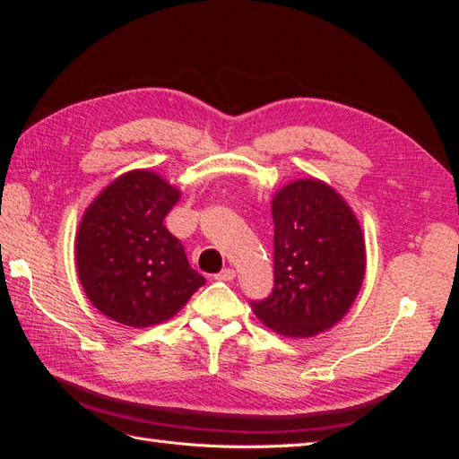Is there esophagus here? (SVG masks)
Instances as JSON below:
<instances>
[{
  "instance_id": "esophagus-1",
  "label": "esophagus",
  "mask_w": 459,
  "mask_h": 459,
  "mask_svg": "<svg viewBox=\"0 0 459 459\" xmlns=\"http://www.w3.org/2000/svg\"><path fill=\"white\" fill-rule=\"evenodd\" d=\"M216 280H218V281H233V280H235V270H231V268L221 270V272L216 275Z\"/></svg>"
}]
</instances>
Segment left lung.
<instances>
[{"mask_svg": "<svg viewBox=\"0 0 459 459\" xmlns=\"http://www.w3.org/2000/svg\"><path fill=\"white\" fill-rule=\"evenodd\" d=\"M273 290L251 300L264 325L285 337H312L349 312L366 273V243L351 206L316 178L275 193Z\"/></svg>", "mask_w": 459, "mask_h": 459, "instance_id": "left-lung-1", "label": "left lung"}]
</instances>
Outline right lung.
I'll list each match as a JSON object with an SVG mask.
<instances>
[{
	"mask_svg": "<svg viewBox=\"0 0 459 459\" xmlns=\"http://www.w3.org/2000/svg\"><path fill=\"white\" fill-rule=\"evenodd\" d=\"M179 195L157 172L132 170L82 216L74 247L80 283L93 307L118 324L166 322L204 285L162 224Z\"/></svg>",
	"mask_w": 459,
	"mask_h": 459,
	"instance_id": "1",
	"label": "right lung"
}]
</instances>
